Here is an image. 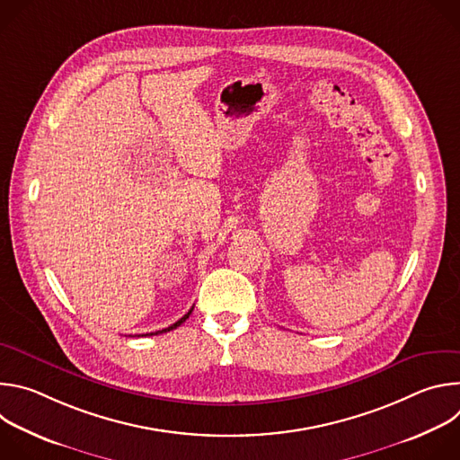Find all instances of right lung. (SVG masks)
<instances>
[{
  "label": "right lung",
  "mask_w": 460,
  "mask_h": 460,
  "mask_svg": "<svg viewBox=\"0 0 460 460\" xmlns=\"http://www.w3.org/2000/svg\"><path fill=\"white\" fill-rule=\"evenodd\" d=\"M190 313H192V307H190V309H189V311H187V313H185V314H183V316H181V318H180V320H178V322H174V323H172V325H169V327H165V330H162V332H155V333H146V335H142V337H151V335H160V333H167V332H171V330H176V327H178V325H181V323H183V322H185V320H187V318H189V314H190ZM138 337H140V335H138Z\"/></svg>",
  "instance_id": "right-lung-1"
}]
</instances>
